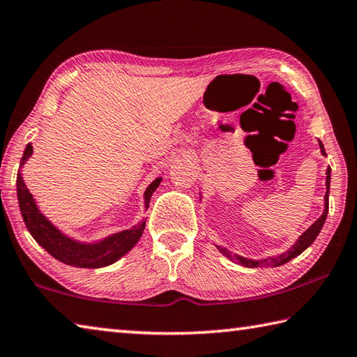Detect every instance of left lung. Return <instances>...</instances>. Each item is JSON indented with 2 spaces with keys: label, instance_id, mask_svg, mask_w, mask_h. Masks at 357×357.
<instances>
[{
  "label": "left lung",
  "instance_id": "8db88e82",
  "mask_svg": "<svg viewBox=\"0 0 357 357\" xmlns=\"http://www.w3.org/2000/svg\"><path fill=\"white\" fill-rule=\"evenodd\" d=\"M319 145H320V151L323 156H326V151H325V146H323L321 142L319 140ZM329 185H331V168H328L326 170V193H325V211H323L321 217L319 220H315L314 225H310L309 228L303 232V234L298 237V241L290 246L287 251L281 252V255L278 256H270L267 259H248V257H243L241 255H236V252L229 251L228 248H223V246H217V250L222 252L225 257H228L229 261L236 262V264H241L243 267H248V268H255V267H280V265L287 264L291 259L300 256L301 252L307 248V246L312 245V242L317 238V236L320 234V231L323 228V225H325V220L328 215V209H329Z\"/></svg>",
  "mask_w": 357,
  "mask_h": 357
}]
</instances>
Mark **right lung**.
<instances>
[{"mask_svg":"<svg viewBox=\"0 0 357 357\" xmlns=\"http://www.w3.org/2000/svg\"><path fill=\"white\" fill-rule=\"evenodd\" d=\"M32 156V145L28 144L24 148L23 158L20 162V168L26 164V160ZM162 178H156L153 183L146 187L144 193L145 199V211L150 206V199L154 190L158 189ZM17 197L18 204H20L22 217L24 220L26 228L29 234L34 237V241L47 250L51 256L57 261H61L71 267L79 268H101L107 267L114 262L119 261L120 257L126 255L128 251L134 248V245L139 242V238L144 234L145 229V218L134 225L132 228L114 232L101 241L96 242H81L76 238L70 237L54 226L50 220L43 215L38 209L32 193H29L26 187L22 173L17 174Z\"/></svg>","mask_w":357,"mask_h":357,"instance_id":"add662e5","label":"right lung"}]
</instances>
